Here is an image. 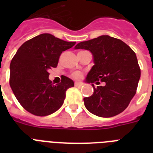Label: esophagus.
<instances>
[{"mask_svg": "<svg viewBox=\"0 0 153 153\" xmlns=\"http://www.w3.org/2000/svg\"><path fill=\"white\" fill-rule=\"evenodd\" d=\"M74 85H75V86H82V85H83V83L81 82H75Z\"/></svg>", "mask_w": 153, "mask_h": 153, "instance_id": "34e87169", "label": "esophagus"}]
</instances>
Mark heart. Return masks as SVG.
Segmentation results:
<instances>
[{"label": "heart", "instance_id": "obj_1", "mask_svg": "<svg viewBox=\"0 0 153 153\" xmlns=\"http://www.w3.org/2000/svg\"><path fill=\"white\" fill-rule=\"evenodd\" d=\"M73 77L75 78V79H79V78H80V74L79 73H74V74H73Z\"/></svg>", "mask_w": 153, "mask_h": 153}]
</instances>
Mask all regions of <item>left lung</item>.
Wrapping results in <instances>:
<instances>
[{
  "label": "left lung",
  "instance_id": "left-lung-1",
  "mask_svg": "<svg viewBox=\"0 0 153 153\" xmlns=\"http://www.w3.org/2000/svg\"><path fill=\"white\" fill-rule=\"evenodd\" d=\"M74 49L87 50L93 55L94 65L85 82L105 83L97 88L92 84L94 94L83 98L87 110L101 117L121 114L135 95L140 77L135 52L121 39L109 36L79 43Z\"/></svg>",
  "mask_w": 153,
  "mask_h": 153
}]
</instances>
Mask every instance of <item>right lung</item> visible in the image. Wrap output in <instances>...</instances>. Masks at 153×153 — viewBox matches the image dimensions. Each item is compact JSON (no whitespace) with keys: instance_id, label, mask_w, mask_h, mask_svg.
Masks as SVG:
<instances>
[{"instance_id":"add662e5","label":"right lung","mask_w":153,"mask_h":153,"mask_svg":"<svg viewBox=\"0 0 153 153\" xmlns=\"http://www.w3.org/2000/svg\"><path fill=\"white\" fill-rule=\"evenodd\" d=\"M75 42H67L49 33L40 34L20 46L10 63L9 84L14 95L27 111L48 116L62 106L66 91L74 86L73 80L62 76L54 85L48 71L57 67L62 51Z\"/></svg>"}]
</instances>
